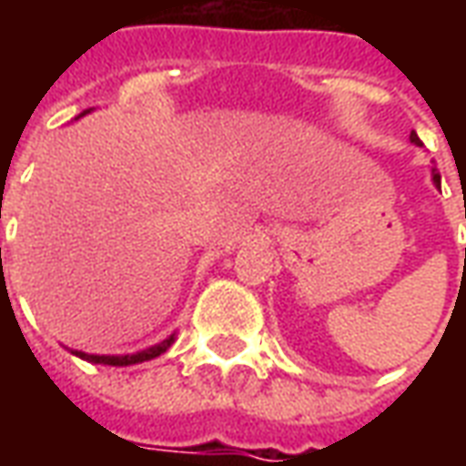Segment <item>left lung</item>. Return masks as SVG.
Segmentation results:
<instances>
[{
    "mask_svg": "<svg viewBox=\"0 0 466 466\" xmlns=\"http://www.w3.org/2000/svg\"><path fill=\"white\" fill-rule=\"evenodd\" d=\"M410 142L417 144V147H421V139L417 137V132L410 134ZM431 182H434V187H437V189L441 187V177H440V172H437V167H431ZM464 217H466V204H464Z\"/></svg>",
    "mask_w": 466,
    "mask_h": 466,
    "instance_id": "1",
    "label": "left lung"
}]
</instances>
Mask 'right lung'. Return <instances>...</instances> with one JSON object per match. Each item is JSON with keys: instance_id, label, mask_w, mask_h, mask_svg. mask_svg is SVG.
I'll return each mask as SVG.
<instances>
[{"instance_id": "obj_1", "label": "right lung", "mask_w": 466, "mask_h": 466, "mask_svg": "<svg viewBox=\"0 0 466 466\" xmlns=\"http://www.w3.org/2000/svg\"><path fill=\"white\" fill-rule=\"evenodd\" d=\"M92 109H85L79 116L89 115ZM177 339V334H169L167 339H162L159 344H154V347H147L142 351H134V354H89V351H82V350H69L75 357L85 361H92V364H106V367H129V364H139V361H149L154 357H159L164 351L169 350Z\"/></svg>"}]
</instances>
